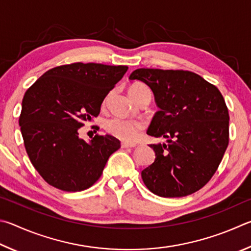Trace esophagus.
Wrapping results in <instances>:
<instances>
[{"mask_svg":"<svg viewBox=\"0 0 251 251\" xmlns=\"http://www.w3.org/2000/svg\"><path fill=\"white\" fill-rule=\"evenodd\" d=\"M137 146H135V144H133V143H128V142H122L121 143V148H123V149H126V148H135Z\"/></svg>","mask_w":251,"mask_h":251,"instance_id":"obj_1","label":"esophagus"}]
</instances>
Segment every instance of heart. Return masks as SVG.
I'll use <instances>...</instances> for the list:
<instances>
[{
    "label": "heart",
    "instance_id": "b5f03b06",
    "mask_svg": "<svg viewBox=\"0 0 251 251\" xmlns=\"http://www.w3.org/2000/svg\"><path fill=\"white\" fill-rule=\"evenodd\" d=\"M129 94L137 101L143 94L151 95V91L142 83H135L130 87ZM104 129L113 137L121 139L123 141L135 142L141 137L144 123L141 120H134V119L113 117L104 122Z\"/></svg>",
    "mask_w": 251,
    "mask_h": 251
}]
</instances>
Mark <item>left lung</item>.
Returning a JSON list of instances; mask_svg holds the SVG:
<instances>
[{
	"mask_svg": "<svg viewBox=\"0 0 251 251\" xmlns=\"http://www.w3.org/2000/svg\"><path fill=\"white\" fill-rule=\"evenodd\" d=\"M129 79L147 83L160 108L147 133L168 139V144L150 146L155 160L141 172L146 186L161 197L201 190L229 142V114L221 91L188 70L140 68Z\"/></svg>",
	"mask_w": 251,
	"mask_h": 251,
	"instance_id": "left-lung-1",
	"label": "left lung"
}]
</instances>
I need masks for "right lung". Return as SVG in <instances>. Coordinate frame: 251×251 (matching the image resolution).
Wrapping results in <instances>:
<instances>
[{
	"instance_id": "right-lung-1",
	"label": "right lung",
	"mask_w": 251,
	"mask_h": 251,
	"mask_svg": "<svg viewBox=\"0 0 251 251\" xmlns=\"http://www.w3.org/2000/svg\"><path fill=\"white\" fill-rule=\"evenodd\" d=\"M126 70L121 65H63L48 70L25 92L19 120L24 146L50 185L80 192L98 181L120 141L96 134L86 142L78 130L98 116L105 96Z\"/></svg>"
}]
</instances>
